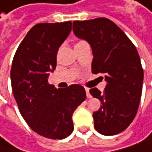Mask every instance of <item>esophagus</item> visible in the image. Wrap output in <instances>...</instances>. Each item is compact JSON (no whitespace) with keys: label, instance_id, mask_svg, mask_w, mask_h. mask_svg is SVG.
Wrapping results in <instances>:
<instances>
[{"label":"esophagus","instance_id":"esophagus-1","mask_svg":"<svg viewBox=\"0 0 152 152\" xmlns=\"http://www.w3.org/2000/svg\"><path fill=\"white\" fill-rule=\"evenodd\" d=\"M85 91H86V96H87V98H91V93H90V89L86 88V89H85Z\"/></svg>","mask_w":152,"mask_h":152}]
</instances>
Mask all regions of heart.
<instances>
[{
  "label": "heart",
  "mask_w": 152,
  "mask_h": 152,
  "mask_svg": "<svg viewBox=\"0 0 152 152\" xmlns=\"http://www.w3.org/2000/svg\"><path fill=\"white\" fill-rule=\"evenodd\" d=\"M81 42H78V43H81Z\"/></svg>",
  "instance_id": "1"
}]
</instances>
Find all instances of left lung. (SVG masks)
<instances>
[{
    "label": "left lung",
    "mask_w": 152,
    "mask_h": 152,
    "mask_svg": "<svg viewBox=\"0 0 152 152\" xmlns=\"http://www.w3.org/2000/svg\"><path fill=\"white\" fill-rule=\"evenodd\" d=\"M72 30L91 47L92 73L104 75L107 82L103 93L97 88L90 90L102 102L101 108L93 112L95 130L106 136L118 134L132 122L140 101L143 70L137 49L106 18L75 20Z\"/></svg>",
    "instance_id": "1"
}]
</instances>
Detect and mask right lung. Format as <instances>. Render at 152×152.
<instances>
[{"instance_id": "obj_1", "label": "right lung", "mask_w": 152, "mask_h": 152, "mask_svg": "<svg viewBox=\"0 0 152 152\" xmlns=\"http://www.w3.org/2000/svg\"><path fill=\"white\" fill-rule=\"evenodd\" d=\"M72 31V21L34 25L14 55L11 81L21 116L36 133L61 140L73 131L72 114L86 99L80 84L56 89L48 79L57 65V52Z\"/></svg>"}]
</instances>
